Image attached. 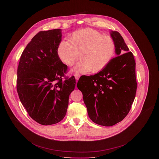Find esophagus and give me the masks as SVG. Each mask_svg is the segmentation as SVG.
<instances>
[{"instance_id": "34e87169", "label": "esophagus", "mask_w": 159, "mask_h": 159, "mask_svg": "<svg viewBox=\"0 0 159 159\" xmlns=\"http://www.w3.org/2000/svg\"><path fill=\"white\" fill-rule=\"evenodd\" d=\"M74 76H75V79H76V80H79V78H80V75L79 74V73H75V74L74 75Z\"/></svg>"}]
</instances>
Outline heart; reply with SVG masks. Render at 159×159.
<instances>
[{"label":"heart","mask_w":159,"mask_h":159,"mask_svg":"<svg viewBox=\"0 0 159 159\" xmlns=\"http://www.w3.org/2000/svg\"><path fill=\"white\" fill-rule=\"evenodd\" d=\"M115 43L109 36L92 29L73 32L68 41L62 40L57 48L61 62L71 66L79 57L81 61L75 66V71L96 73L104 70L112 60L115 53Z\"/></svg>","instance_id":"1"}]
</instances>
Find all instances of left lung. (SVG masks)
I'll list each match as a JSON object with an SVG mask.
<instances>
[{
  "instance_id": "1",
  "label": "left lung",
  "mask_w": 159,
  "mask_h": 159,
  "mask_svg": "<svg viewBox=\"0 0 159 159\" xmlns=\"http://www.w3.org/2000/svg\"><path fill=\"white\" fill-rule=\"evenodd\" d=\"M111 36L118 56L99 73L81 76L77 82L89 117L104 126H113L126 117L134 101L137 87L133 53L119 32L111 31Z\"/></svg>"
}]
</instances>
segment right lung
Listing matches in <instances>:
<instances>
[{
	"mask_svg": "<svg viewBox=\"0 0 159 159\" xmlns=\"http://www.w3.org/2000/svg\"><path fill=\"white\" fill-rule=\"evenodd\" d=\"M61 37V29L39 32L24 49L17 68L20 101L31 119L46 126L64 119L76 84L73 76L65 77L68 66L57 55Z\"/></svg>",
	"mask_w": 159,
	"mask_h": 159,
	"instance_id": "1",
	"label": "right lung"
}]
</instances>
